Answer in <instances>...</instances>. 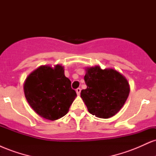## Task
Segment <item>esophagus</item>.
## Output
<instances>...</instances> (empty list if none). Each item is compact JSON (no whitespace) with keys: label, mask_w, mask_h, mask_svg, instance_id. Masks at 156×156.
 Listing matches in <instances>:
<instances>
[{"label":"esophagus","mask_w":156,"mask_h":156,"mask_svg":"<svg viewBox=\"0 0 156 156\" xmlns=\"http://www.w3.org/2000/svg\"><path fill=\"white\" fill-rule=\"evenodd\" d=\"M80 91H81V89H80V88L76 89V93H77V94H78V95H79V94H80Z\"/></svg>","instance_id":"34e87169"}]
</instances>
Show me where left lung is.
Masks as SVG:
<instances>
[{
  "mask_svg": "<svg viewBox=\"0 0 156 156\" xmlns=\"http://www.w3.org/2000/svg\"><path fill=\"white\" fill-rule=\"evenodd\" d=\"M84 80L87 88L81 91L80 97L89 112L97 117L107 119L115 115L129 94L128 80L113 69L88 68Z\"/></svg>",
  "mask_w": 156,
  "mask_h": 156,
  "instance_id": "left-lung-1",
  "label": "left lung"
}]
</instances>
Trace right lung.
I'll return each instance as SVG.
<instances>
[{
	"label": "right lung",
	"instance_id": "1",
	"mask_svg": "<svg viewBox=\"0 0 156 156\" xmlns=\"http://www.w3.org/2000/svg\"><path fill=\"white\" fill-rule=\"evenodd\" d=\"M27 101L44 119L55 120L67 114L77 96L64 68L42 66L29 75L24 84Z\"/></svg>",
	"mask_w": 156,
	"mask_h": 156
}]
</instances>
